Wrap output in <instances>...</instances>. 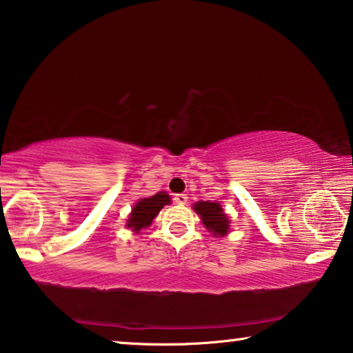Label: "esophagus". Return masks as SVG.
Returning <instances> with one entry per match:
<instances>
[{
  "label": "esophagus",
  "instance_id": "obj_1",
  "mask_svg": "<svg viewBox=\"0 0 353 353\" xmlns=\"http://www.w3.org/2000/svg\"><path fill=\"white\" fill-rule=\"evenodd\" d=\"M187 201H188V196L183 194V193L174 196V202H176V204H181V205H182V204H187Z\"/></svg>",
  "mask_w": 353,
  "mask_h": 353
}]
</instances>
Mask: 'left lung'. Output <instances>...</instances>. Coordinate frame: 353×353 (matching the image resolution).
I'll return each mask as SVG.
<instances>
[{"label":"left lung","instance_id":"obj_1","mask_svg":"<svg viewBox=\"0 0 353 353\" xmlns=\"http://www.w3.org/2000/svg\"><path fill=\"white\" fill-rule=\"evenodd\" d=\"M194 210L198 212L202 223H204L208 230L213 232L214 236H224L227 234L230 221L218 202L199 201L194 204Z\"/></svg>","mask_w":353,"mask_h":353}]
</instances>
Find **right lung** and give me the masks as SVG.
I'll use <instances>...</instances> for the list:
<instances>
[{
    "label": "right lung",
    "instance_id": "1",
    "mask_svg": "<svg viewBox=\"0 0 353 353\" xmlns=\"http://www.w3.org/2000/svg\"><path fill=\"white\" fill-rule=\"evenodd\" d=\"M171 199L170 196L165 193V191H160V193L151 196V198L141 199L137 202V205L132 208V213L128 219V227L140 232L141 229H146V227L152 223V219L157 216L159 212L162 210L163 205L170 204Z\"/></svg>",
    "mask_w": 353,
    "mask_h": 353
}]
</instances>
